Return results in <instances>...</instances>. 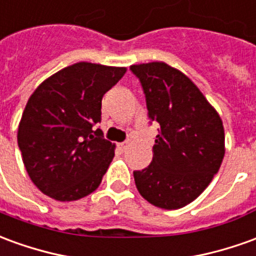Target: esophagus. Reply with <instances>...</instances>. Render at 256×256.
Listing matches in <instances>:
<instances>
[{"mask_svg": "<svg viewBox=\"0 0 256 256\" xmlns=\"http://www.w3.org/2000/svg\"><path fill=\"white\" fill-rule=\"evenodd\" d=\"M128 141H123V142H119V144H118V146H119V150H120V151H124V150L128 148Z\"/></svg>", "mask_w": 256, "mask_h": 256, "instance_id": "esophagus-1", "label": "esophagus"}]
</instances>
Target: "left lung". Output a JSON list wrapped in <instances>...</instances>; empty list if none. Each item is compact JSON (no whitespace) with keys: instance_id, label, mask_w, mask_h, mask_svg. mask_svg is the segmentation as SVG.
Here are the masks:
<instances>
[{"instance_id":"1","label":"left lung","mask_w":256,"mask_h":256,"mask_svg":"<svg viewBox=\"0 0 256 256\" xmlns=\"http://www.w3.org/2000/svg\"><path fill=\"white\" fill-rule=\"evenodd\" d=\"M146 94L148 116L159 123L152 162L133 172L142 198L178 209L200 196L222 165L224 128L219 114L190 78L165 62L132 65Z\"/></svg>"}]
</instances>
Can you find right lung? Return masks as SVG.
<instances>
[{"label": "right lung", "instance_id": "1", "mask_svg": "<svg viewBox=\"0 0 256 256\" xmlns=\"http://www.w3.org/2000/svg\"><path fill=\"white\" fill-rule=\"evenodd\" d=\"M126 68L78 62L54 73L30 96L18 128V146L38 190L68 202L98 188L115 156V144L94 126L104 94Z\"/></svg>", "mask_w": 256, "mask_h": 256}]
</instances>
